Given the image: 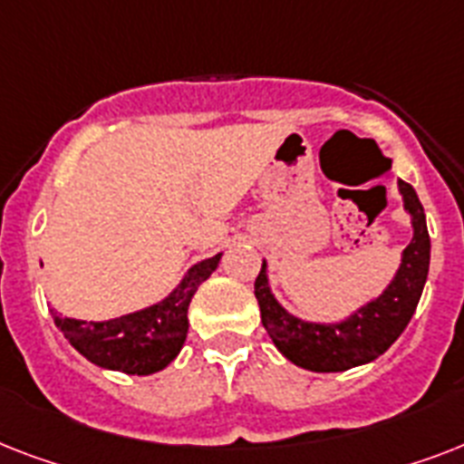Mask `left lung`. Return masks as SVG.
Here are the masks:
<instances>
[{
	"mask_svg": "<svg viewBox=\"0 0 464 464\" xmlns=\"http://www.w3.org/2000/svg\"><path fill=\"white\" fill-rule=\"evenodd\" d=\"M397 188L404 199V209L411 217V243L404 247L400 269L388 289L371 304L353 310L342 323H305L284 310L269 289L267 262H262L260 275L255 279V298L260 304L262 324L276 349L291 363L315 373H337L361 366L388 352L410 324L429 275L431 238L426 231L424 207L414 188L404 180H397Z\"/></svg>",
	"mask_w": 464,
	"mask_h": 464,
	"instance_id": "8db88e82",
	"label": "left lung"
}]
</instances>
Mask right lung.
I'll return each instance as SVG.
<instances>
[{"mask_svg": "<svg viewBox=\"0 0 464 464\" xmlns=\"http://www.w3.org/2000/svg\"><path fill=\"white\" fill-rule=\"evenodd\" d=\"M218 260L221 253L197 262L160 304L103 323L62 317L53 310L54 324L69 339V344L96 366L130 375L156 373L180 353L189 327V301L199 284L218 267Z\"/></svg>", "mask_w": 464, "mask_h": 464, "instance_id": "right-lung-1", "label": "right lung"}]
</instances>
